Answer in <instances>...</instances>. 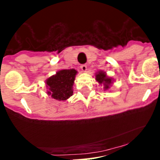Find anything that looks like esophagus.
Segmentation results:
<instances>
[{"label": "esophagus", "mask_w": 160, "mask_h": 160, "mask_svg": "<svg viewBox=\"0 0 160 160\" xmlns=\"http://www.w3.org/2000/svg\"><path fill=\"white\" fill-rule=\"evenodd\" d=\"M80 68H81V70L83 71V72H86L87 69H88V66H87V65L85 64L82 65V66H80Z\"/></svg>", "instance_id": "34e87169"}]
</instances>
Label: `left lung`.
Returning <instances> with one entry per match:
<instances>
[{"instance_id":"1","label":"left lung","mask_w":160,"mask_h":160,"mask_svg":"<svg viewBox=\"0 0 160 160\" xmlns=\"http://www.w3.org/2000/svg\"><path fill=\"white\" fill-rule=\"evenodd\" d=\"M95 80L100 85L103 86L104 91H106L110 88L112 84L113 83V78L112 77H108L107 76L106 72L103 70L98 71L95 73Z\"/></svg>"}]
</instances>
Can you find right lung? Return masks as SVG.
<instances>
[{"instance_id": "add662e5", "label": "right lung", "mask_w": 160, "mask_h": 160, "mask_svg": "<svg viewBox=\"0 0 160 160\" xmlns=\"http://www.w3.org/2000/svg\"><path fill=\"white\" fill-rule=\"evenodd\" d=\"M77 71L74 69H61L45 80L47 94L58 101H66L73 94L74 84Z\"/></svg>"}]
</instances>
